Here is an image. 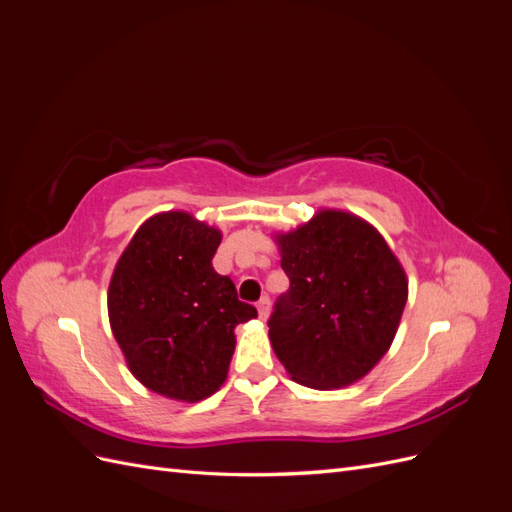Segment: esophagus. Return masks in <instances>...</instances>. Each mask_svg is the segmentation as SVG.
Returning <instances> with one entry per match:
<instances>
[{
	"label": "esophagus",
	"mask_w": 512,
	"mask_h": 512,
	"mask_svg": "<svg viewBox=\"0 0 512 512\" xmlns=\"http://www.w3.org/2000/svg\"><path fill=\"white\" fill-rule=\"evenodd\" d=\"M256 307H258L260 320H267V318H269V312H271V301H269V297H262Z\"/></svg>",
	"instance_id": "obj_1"
}]
</instances>
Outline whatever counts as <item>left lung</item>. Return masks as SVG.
Masks as SVG:
<instances>
[{
	"label": "left lung",
	"instance_id": "8db88e82",
	"mask_svg": "<svg viewBox=\"0 0 512 512\" xmlns=\"http://www.w3.org/2000/svg\"><path fill=\"white\" fill-rule=\"evenodd\" d=\"M290 288L275 303L269 339L286 374L318 391L359 382L389 352L408 301V275L367 220L318 209L273 232Z\"/></svg>",
	"mask_w": 512,
	"mask_h": 512
}]
</instances>
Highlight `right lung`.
<instances>
[{
    "label": "right lung",
    "instance_id": "obj_1",
    "mask_svg": "<svg viewBox=\"0 0 512 512\" xmlns=\"http://www.w3.org/2000/svg\"><path fill=\"white\" fill-rule=\"evenodd\" d=\"M222 230L188 211L145 220L108 284V320L132 376L162 397L196 404L226 382L237 324L256 307L237 299L211 260Z\"/></svg>",
    "mask_w": 512,
    "mask_h": 512
}]
</instances>
